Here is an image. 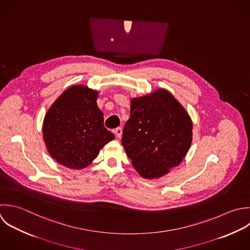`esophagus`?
Masks as SVG:
<instances>
[{
  "label": "esophagus",
  "instance_id": "esophagus-1",
  "mask_svg": "<svg viewBox=\"0 0 250 250\" xmlns=\"http://www.w3.org/2000/svg\"><path fill=\"white\" fill-rule=\"evenodd\" d=\"M114 133H115L116 137L120 138V137L122 136V133H123V129H122V127H118V128H116V129L114 130Z\"/></svg>",
  "mask_w": 250,
  "mask_h": 250
}]
</instances>
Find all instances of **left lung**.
Here are the masks:
<instances>
[{
    "label": "left lung",
    "mask_w": 250,
    "mask_h": 250,
    "mask_svg": "<svg viewBox=\"0 0 250 250\" xmlns=\"http://www.w3.org/2000/svg\"><path fill=\"white\" fill-rule=\"evenodd\" d=\"M192 130L185 108L168 90L159 88L131 99L122 144L139 175L157 179L181 164L192 143Z\"/></svg>",
    "instance_id": "8db88e82"
}]
</instances>
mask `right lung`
I'll list each match as a JSON object with an SVG mask.
<instances>
[{
	"label": "right lung",
	"mask_w": 250,
	"mask_h": 250,
	"mask_svg": "<svg viewBox=\"0 0 250 250\" xmlns=\"http://www.w3.org/2000/svg\"><path fill=\"white\" fill-rule=\"evenodd\" d=\"M99 92L86 85L67 88L47 110L42 138L48 154L71 169L88 167L115 135L104 127L97 106Z\"/></svg>",
	"instance_id": "obj_1"
}]
</instances>
